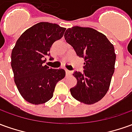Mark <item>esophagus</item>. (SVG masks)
Returning <instances> with one entry per match:
<instances>
[{
	"instance_id": "34e87169",
	"label": "esophagus",
	"mask_w": 132,
	"mask_h": 132,
	"mask_svg": "<svg viewBox=\"0 0 132 132\" xmlns=\"http://www.w3.org/2000/svg\"><path fill=\"white\" fill-rule=\"evenodd\" d=\"M65 71H66V76L70 75V74H71V71H69V70H67V69H66Z\"/></svg>"
}]
</instances>
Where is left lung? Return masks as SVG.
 Wrapping results in <instances>:
<instances>
[{
	"label": "left lung",
	"instance_id": "left-lung-1",
	"mask_svg": "<svg viewBox=\"0 0 132 132\" xmlns=\"http://www.w3.org/2000/svg\"><path fill=\"white\" fill-rule=\"evenodd\" d=\"M65 40L78 56L84 58V72L75 71L76 85L70 89L77 101L93 104L104 96L114 72L116 53L104 34L92 28L73 26L64 34Z\"/></svg>",
	"mask_w": 132,
	"mask_h": 132
}]
</instances>
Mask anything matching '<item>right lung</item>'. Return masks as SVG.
Wrapping results in <instances>:
<instances>
[{
  "label": "right lung",
  "instance_id": "1",
  "mask_svg": "<svg viewBox=\"0 0 132 132\" xmlns=\"http://www.w3.org/2000/svg\"><path fill=\"white\" fill-rule=\"evenodd\" d=\"M65 31L56 23H38L21 34L12 50L14 81L22 97L31 104L49 101L56 84L65 77L63 69H49L44 64L51 46L63 37Z\"/></svg>",
  "mask_w": 132,
  "mask_h": 132
}]
</instances>
